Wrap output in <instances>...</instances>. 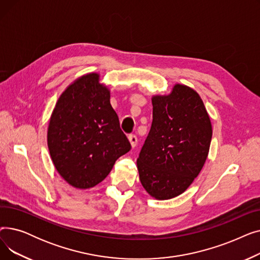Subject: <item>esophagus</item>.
Instances as JSON below:
<instances>
[{"instance_id": "obj_1", "label": "esophagus", "mask_w": 260, "mask_h": 260, "mask_svg": "<svg viewBox=\"0 0 260 260\" xmlns=\"http://www.w3.org/2000/svg\"><path fill=\"white\" fill-rule=\"evenodd\" d=\"M128 140H129V142H131V145H132V147H135L136 145H137V142H138V138H137V136L136 135H129L128 136Z\"/></svg>"}]
</instances>
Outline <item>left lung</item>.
Listing matches in <instances>:
<instances>
[{
    "label": "left lung",
    "mask_w": 260,
    "mask_h": 260,
    "mask_svg": "<svg viewBox=\"0 0 260 260\" xmlns=\"http://www.w3.org/2000/svg\"><path fill=\"white\" fill-rule=\"evenodd\" d=\"M153 122L137 167L146 192L158 200L182 194L207 160L212 124L200 95L176 84L168 95H155Z\"/></svg>",
    "instance_id": "8db88e82"
}]
</instances>
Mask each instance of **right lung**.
<instances>
[{"mask_svg":"<svg viewBox=\"0 0 260 260\" xmlns=\"http://www.w3.org/2000/svg\"><path fill=\"white\" fill-rule=\"evenodd\" d=\"M98 74H87L68 86L53 108L47 144L54 168L77 188L100 183L116 160L131 149Z\"/></svg>","mask_w":260,"mask_h":260,"instance_id":"right-lung-1","label":"right lung"}]
</instances>
